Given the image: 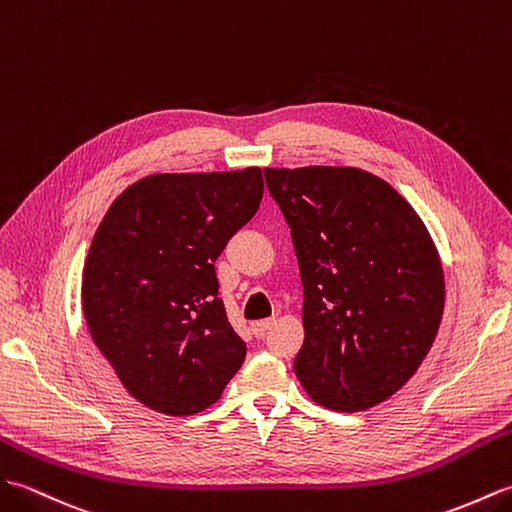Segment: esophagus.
Returning <instances> with one entry per match:
<instances>
[{"instance_id": "1", "label": "esophagus", "mask_w": 512, "mask_h": 512, "mask_svg": "<svg viewBox=\"0 0 512 512\" xmlns=\"http://www.w3.org/2000/svg\"><path fill=\"white\" fill-rule=\"evenodd\" d=\"M276 324V320H274V317H267V320H260V322H254L252 324V331H254V335L256 337H265V333L269 331V328L271 326H274Z\"/></svg>"}]
</instances>
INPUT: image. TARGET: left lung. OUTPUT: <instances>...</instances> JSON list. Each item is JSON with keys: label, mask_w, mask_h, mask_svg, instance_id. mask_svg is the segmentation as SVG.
I'll return each mask as SVG.
<instances>
[{"label": "left lung", "mask_w": 512, "mask_h": 512, "mask_svg": "<svg viewBox=\"0 0 512 512\" xmlns=\"http://www.w3.org/2000/svg\"><path fill=\"white\" fill-rule=\"evenodd\" d=\"M304 287L302 388L337 412L390 399L414 377L445 309L425 223L388 181L350 166L265 168Z\"/></svg>", "instance_id": "obj_1"}]
</instances>
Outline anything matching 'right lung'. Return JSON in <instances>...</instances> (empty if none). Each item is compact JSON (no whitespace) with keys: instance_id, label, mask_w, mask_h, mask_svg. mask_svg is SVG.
Wrapping results in <instances>:
<instances>
[{"instance_id":"add662e5","label":"right lung","mask_w":512,"mask_h":512,"mask_svg":"<svg viewBox=\"0 0 512 512\" xmlns=\"http://www.w3.org/2000/svg\"><path fill=\"white\" fill-rule=\"evenodd\" d=\"M258 166L135 181L98 225L83 269L94 344L142 405L190 416L219 401L245 361L214 260L263 199Z\"/></svg>"}]
</instances>
